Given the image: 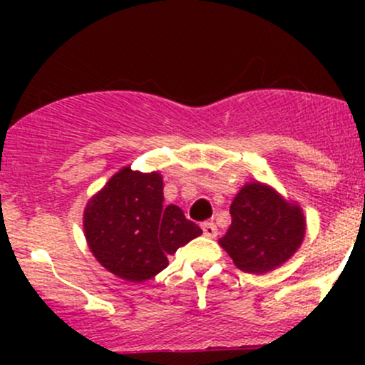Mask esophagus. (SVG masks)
<instances>
[{
  "label": "esophagus",
  "mask_w": 365,
  "mask_h": 365,
  "mask_svg": "<svg viewBox=\"0 0 365 365\" xmlns=\"http://www.w3.org/2000/svg\"><path fill=\"white\" fill-rule=\"evenodd\" d=\"M201 230H203L205 237L208 238H215L217 233H219V231H217V226L213 222H203L201 224Z\"/></svg>",
  "instance_id": "34e87169"
}]
</instances>
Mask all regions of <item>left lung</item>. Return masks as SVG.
I'll list each match as a JSON object with an SVG mask.
<instances>
[{
  "label": "left lung",
  "mask_w": 365,
  "mask_h": 365,
  "mask_svg": "<svg viewBox=\"0 0 365 365\" xmlns=\"http://www.w3.org/2000/svg\"><path fill=\"white\" fill-rule=\"evenodd\" d=\"M230 213L231 226L219 244L247 274H267L281 267L297 252L305 237L300 206L259 182L242 187Z\"/></svg>",
  "instance_id": "obj_1"
}]
</instances>
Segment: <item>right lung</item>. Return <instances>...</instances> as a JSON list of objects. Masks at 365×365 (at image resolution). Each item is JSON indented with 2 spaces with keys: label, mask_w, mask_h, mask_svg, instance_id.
<instances>
[{
  "label": "right lung",
  "mask_w": 365,
  "mask_h": 365,
  "mask_svg": "<svg viewBox=\"0 0 365 365\" xmlns=\"http://www.w3.org/2000/svg\"><path fill=\"white\" fill-rule=\"evenodd\" d=\"M160 173L123 168L84 208V235L98 263L130 282L152 279L168 256L203 231L182 208L164 205Z\"/></svg>",
  "instance_id": "1"
}]
</instances>
